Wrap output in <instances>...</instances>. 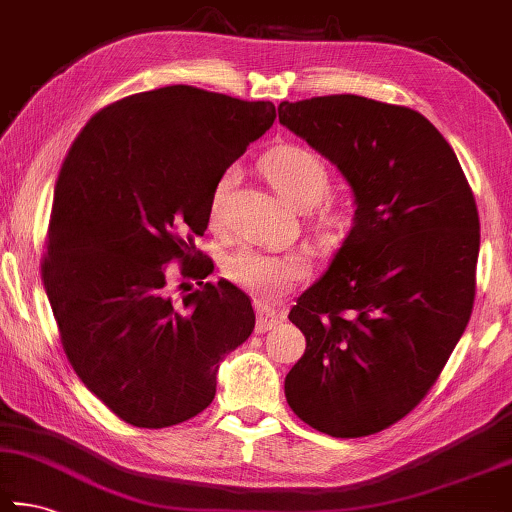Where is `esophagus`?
<instances>
[{
    "label": "esophagus",
    "instance_id": "34e87169",
    "mask_svg": "<svg viewBox=\"0 0 512 512\" xmlns=\"http://www.w3.org/2000/svg\"><path fill=\"white\" fill-rule=\"evenodd\" d=\"M277 322H282V313L268 304H257V333L271 331Z\"/></svg>",
    "mask_w": 512,
    "mask_h": 512
}]
</instances>
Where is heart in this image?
<instances>
[{"label":"heart","mask_w":512,"mask_h":512,"mask_svg":"<svg viewBox=\"0 0 512 512\" xmlns=\"http://www.w3.org/2000/svg\"><path fill=\"white\" fill-rule=\"evenodd\" d=\"M262 172L282 199L295 208L309 210L311 224L322 232H333L345 224V210L333 203H318L329 190V170L318 154L302 145H277L262 159ZM237 181V170L228 167L212 185L208 219L219 226L226 203ZM311 271L306 250L273 253L255 246H241L226 257L224 273L230 282L244 288L262 302H277Z\"/></svg>","instance_id":"1"}]
</instances>
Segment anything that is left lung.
I'll use <instances>...</instances> for the list:
<instances>
[{"mask_svg":"<svg viewBox=\"0 0 512 512\" xmlns=\"http://www.w3.org/2000/svg\"><path fill=\"white\" fill-rule=\"evenodd\" d=\"M277 111L338 165L356 197L345 244L288 313L306 349L284 394L306 425L358 439L410 414L466 331L475 194L448 141L410 107L336 94Z\"/></svg>","mask_w":512,"mask_h":512,"instance_id":"obj_1","label":"left lung"}]
</instances>
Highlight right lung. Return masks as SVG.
Returning <instances> with one entry per match:
<instances>
[{"label":"right lung","mask_w":512,"mask_h":512,"mask_svg":"<svg viewBox=\"0 0 512 512\" xmlns=\"http://www.w3.org/2000/svg\"><path fill=\"white\" fill-rule=\"evenodd\" d=\"M273 120V102L172 85L102 107L64 156L42 282L69 365L129 425L206 410L219 362L255 329L241 288L203 282L215 264L194 239L212 185ZM170 261L200 288L174 296Z\"/></svg>","instance_id":"right-lung-1"}]
</instances>
